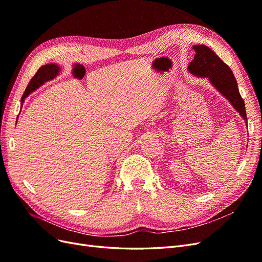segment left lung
Instances as JSON below:
<instances>
[{"label":"left lung","instance_id":"left-lung-1","mask_svg":"<svg viewBox=\"0 0 262 262\" xmlns=\"http://www.w3.org/2000/svg\"><path fill=\"white\" fill-rule=\"evenodd\" d=\"M192 49L195 54L193 60L188 66L189 72L196 77H207L214 89L222 96H224L236 112L243 117L247 125L245 102L239 94L238 85L232 70L209 47L198 45L193 46Z\"/></svg>","mask_w":262,"mask_h":262}]
</instances>
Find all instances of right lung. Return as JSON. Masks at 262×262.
I'll list each match as a JSON object with an SVG mask.
<instances>
[{"label": "right lung", "mask_w": 262, "mask_h": 262, "mask_svg": "<svg viewBox=\"0 0 262 262\" xmlns=\"http://www.w3.org/2000/svg\"><path fill=\"white\" fill-rule=\"evenodd\" d=\"M61 71H62V68L59 64H55V63H48V64L42 66L40 69H39L37 71V73L35 74V76L31 78L27 89L25 90V93L23 95V97L20 99L21 106L24 104V101H25V98L29 94L39 89V87L43 85L46 82L51 81L54 77H57L60 74Z\"/></svg>", "instance_id": "add662e5"}]
</instances>
